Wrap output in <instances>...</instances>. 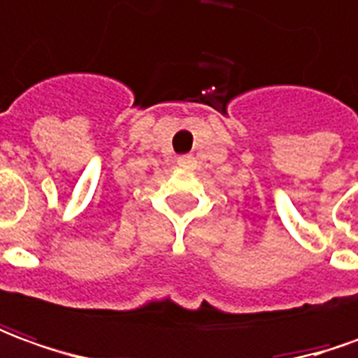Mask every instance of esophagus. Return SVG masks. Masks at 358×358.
Instances as JSON below:
<instances>
[{
    "instance_id": "34e87169",
    "label": "esophagus",
    "mask_w": 358,
    "mask_h": 358,
    "mask_svg": "<svg viewBox=\"0 0 358 358\" xmlns=\"http://www.w3.org/2000/svg\"><path fill=\"white\" fill-rule=\"evenodd\" d=\"M177 164L181 165L183 169H191L194 165V157L191 154H185L181 155V157H177Z\"/></svg>"
}]
</instances>
